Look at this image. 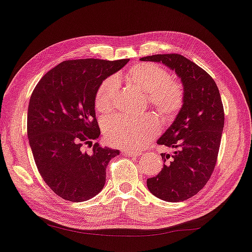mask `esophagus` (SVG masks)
<instances>
[{
    "label": "esophagus",
    "mask_w": 252,
    "mask_h": 252,
    "mask_svg": "<svg viewBox=\"0 0 252 252\" xmlns=\"http://www.w3.org/2000/svg\"><path fill=\"white\" fill-rule=\"evenodd\" d=\"M122 153L125 155H127V156H133V157H135V156H140V155H142V153H140V152H136V151H131V150H123L122 151Z\"/></svg>",
    "instance_id": "1"
}]
</instances>
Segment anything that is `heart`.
Instances as JSON below:
<instances>
[{
    "label": "heart",
    "instance_id": "heart-1",
    "mask_svg": "<svg viewBox=\"0 0 252 252\" xmlns=\"http://www.w3.org/2000/svg\"><path fill=\"white\" fill-rule=\"evenodd\" d=\"M125 80L136 90L146 94V99L167 120H171L184 105V90L170 78L168 71L155 63H139L126 73ZM118 97V81L115 76L103 80L95 95V107L99 112H108ZM159 132L154 117L131 118L115 116L108 118L103 133L111 145L137 149L147 144Z\"/></svg>",
    "mask_w": 252,
    "mask_h": 252
}]
</instances>
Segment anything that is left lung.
I'll return each instance as SVG.
<instances>
[{
	"instance_id": "left-lung-1",
	"label": "left lung",
	"mask_w": 252,
	"mask_h": 252,
	"mask_svg": "<svg viewBox=\"0 0 252 252\" xmlns=\"http://www.w3.org/2000/svg\"><path fill=\"white\" fill-rule=\"evenodd\" d=\"M141 60L161 62L174 70L181 78L185 96L176 120L157 141L174 153H161L164 167L147 179V188L167 202L188 200L203 189L218 160L224 127L219 88L208 72L181 54H155Z\"/></svg>"
}]
</instances>
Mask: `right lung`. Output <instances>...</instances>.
<instances>
[{
  "label": "right lung",
  "mask_w": 252,
  "mask_h": 252,
  "mask_svg": "<svg viewBox=\"0 0 252 252\" xmlns=\"http://www.w3.org/2000/svg\"><path fill=\"white\" fill-rule=\"evenodd\" d=\"M129 59L63 61L44 74L29 100L27 134L39 174L54 193L83 202L99 193L106 168L119 151L93 145L100 134L95 95L102 81L122 68Z\"/></svg>",
  "instance_id": "add662e5"
}]
</instances>
